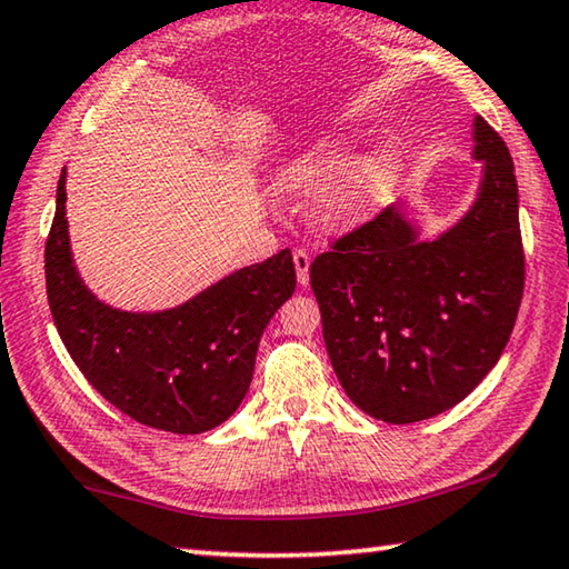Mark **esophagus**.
<instances>
[{
    "label": "esophagus",
    "mask_w": 569,
    "mask_h": 569,
    "mask_svg": "<svg viewBox=\"0 0 569 569\" xmlns=\"http://www.w3.org/2000/svg\"><path fill=\"white\" fill-rule=\"evenodd\" d=\"M293 266H296V276H298V283L308 286V271H311V256L306 253V250H293Z\"/></svg>",
    "instance_id": "34e87169"
}]
</instances>
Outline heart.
I'll return each instance as SVG.
<instances>
[{
  "label": "heart",
  "instance_id": "1",
  "mask_svg": "<svg viewBox=\"0 0 569 569\" xmlns=\"http://www.w3.org/2000/svg\"><path fill=\"white\" fill-rule=\"evenodd\" d=\"M356 150L343 140H319L276 172L281 196L311 198L308 218L329 236L361 230L389 203L397 188L399 150L383 148L353 162Z\"/></svg>",
  "mask_w": 569,
  "mask_h": 569
}]
</instances>
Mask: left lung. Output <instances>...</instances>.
Returning a JSON list of instances; mask_svg holds the SVG:
<instances>
[{
  "mask_svg": "<svg viewBox=\"0 0 569 569\" xmlns=\"http://www.w3.org/2000/svg\"><path fill=\"white\" fill-rule=\"evenodd\" d=\"M477 196L435 238L403 203L311 266L323 341L356 407L387 423L437 417L495 369L525 288L519 192L505 140L479 118Z\"/></svg>",
  "mask_w": 569,
  "mask_h": 569,
  "instance_id": "8db88e82",
  "label": "left lung"
}]
</instances>
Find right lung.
I'll return each mask as SVG.
<instances>
[{"label": "right lung", "mask_w": 569, "mask_h": 569, "mask_svg": "<svg viewBox=\"0 0 569 569\" xmlns=\"http://www.w3.org/2000/svg\"><path fill=\"white\" fill-rule=\"evenodd\" d=\"M67 168L44 246L47 301L64 349L112 407L172 435H203L233 417L256 369L258 341L296 291L291 250L238 268L186 303L122 311L77 271L67 233Z\"/></svg>", "instance_id": "obj_1"}]
</instances>
